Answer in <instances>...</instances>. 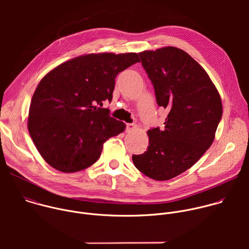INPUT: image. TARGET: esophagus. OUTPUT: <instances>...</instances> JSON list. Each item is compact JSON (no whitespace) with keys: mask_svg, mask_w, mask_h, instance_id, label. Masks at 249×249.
<instances>
[{"mask_svg":"<svg viewBox=\"0 0 249 249\" xmlns=\"http://www.w3.org/2000/svg\"><path fill=\"white\" fill-rule=\"evenodd\" d=\"M136 129H137V125H136V124H131V123H129V124L126 125V132H127V133H131V132H133V131L136 130Z\"/></svg>","mask_w":249,"mask_h":249,"instance_id":"1","label":"esophagus"}]
</instances>
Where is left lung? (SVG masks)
Instances as JSON below:
<instances>
[{
	"instance_id": "obj_1",
	"label": "left lung",
	"mask_w": 249,
	"mask_h": 249,
	"mask_svg": "<svg viewBox=\"0 0 249 249\" xmlns=\"http://www.w3.org/2000/svg\"><path fill=\"white\" fill-rule=\"evenodd\" d=\"M139 56L167 116L162 130L148 131V150L132 160L150 178L169 180L211 147L223 115L222 99L206 71L185 51L167 46Z\"/></svg>"
}]
</instances>
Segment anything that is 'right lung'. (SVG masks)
Masks as SVG:
<instances>
[{"label":"right lung","mask_w":249,"mask_h":249,"mask_svg":"<svg viewBox=\"0 0 249 249\" xmlns=\"http://www.w3.org/2000/svg\"><path fill=\"white\" fill-rule=\"evenodd\" d=\"M140 62L137 53H98L69 60L50 72L35 89L27 128L44 160L70 173L92 165L104 142L126 125L101 108L112 99L116 76Z\"/></svg>","instance_id":"add662e5"}]
</instances>
